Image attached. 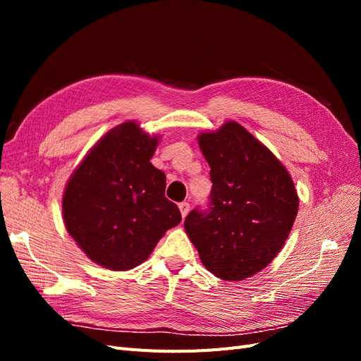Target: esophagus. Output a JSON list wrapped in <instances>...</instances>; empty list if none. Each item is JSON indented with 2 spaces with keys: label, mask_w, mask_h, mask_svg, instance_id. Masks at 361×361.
I'll return each instance as SVG.
<instances>
[{
  "label": "esophagus",
  "mask_w": 361,
  "mask_h": 361,
  "mask_svg": "<svg viewBox=\"0 0 361 361\" xmlns=\"http://www.w3.org/2000/svg\"><path fill=\"white\" fill-rule=\"evenodd\" d=\"M179 209H180L182 218H185V216L188 215V212H190V203H188V202H182V203H179Z\"/></svg>",
  "instance_id": "obj_1"
}]
</instances>
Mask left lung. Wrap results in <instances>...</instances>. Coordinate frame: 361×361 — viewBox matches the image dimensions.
I'll list each match as a JSON object with an SVG mask.
<instances>
[{
    "mask_svg": "<svg viewBox=\"0 0 361 361\" xmlns=\"http://www.w3.org/2000/svg\"><path fill=\"white\" fill-rule=\"evenodd\" d=\"M199 146L211 167L209 207L192 209L185 231L207 271L227 281L244 280L285 245L298 212L293 180L272 152L236 122L200 134Z\"/></svg>",
    "mask_w": 361,
    "mask_h": 361,
    "instance_id": "8db88e82",
    "label": "left lung"
}]
</instances>
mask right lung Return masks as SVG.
<instances>
[{"label": "right lung", "mask_w": 361, "mask_h": 361, "mask_svg": "<svg viewBox=\"0 0 361 361\" xmlns=\"http://www.w3.org/2000/svg\"><path fill=\"white\" fill-rule=\"evenodd\" d=\"M158 137L135 122L113 128L73 171L63 195L69 235L94 264L126 271L145 262L182 220L166 197V174L152 166Z\"/></svg>", "instance_id": "add662e5"}]
</instances>
